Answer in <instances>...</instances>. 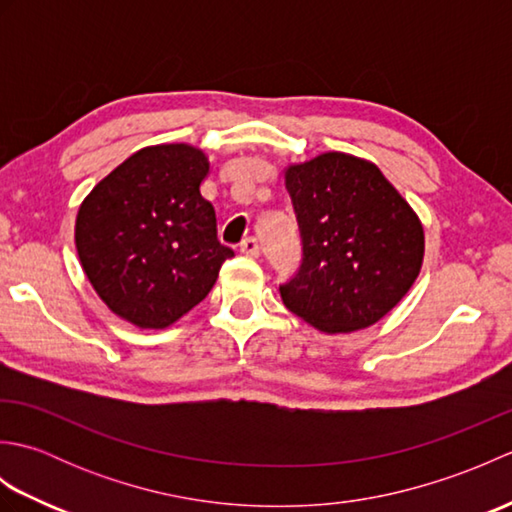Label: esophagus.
I'll return each instance as SVG.
<instances>
[{
    "mask_svg": "<svg viewBox=\"0 0 512 512\" xmlns=\"http://www.w3.org/2000/svg\"><path fill=\"white\" fill-rule=\"evenodd\" d=\"M239 250H242V255L246 257H259V242L255 237H246Z\"/></svg>",
    "mask_w": 512,
    "mask_h": 512,
    "instance_id": "1",
    "label": "esophagus"
}]
</instances>
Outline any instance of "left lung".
Returning a JSON list of instances; mask_svg holds the SVG:
<instances>
[{"label": "left lung", "instance_id": "1", "mask_svg": "<svg viewBox=\"0 0 512 512\" xmlns=\"http://www.w3.org/2000/svg\"><path fill=\"white\" fill-rule=\"evenodd\" d=\"M303 259L284 306L325 334L378 323L418 279L424 228L374 162L323 151L284 169Z\"/></svg>", "mask_w": 512, "mask_h": 512}]
</instances>
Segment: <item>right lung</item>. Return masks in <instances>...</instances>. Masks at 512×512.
<instances>
[{
    "instance_id": "obj_1",
    "label": "right lung",
    "mask_w": 512,
    "mask_h": 512,
    "mask_svg": "<svg viewBox=\"0 0 512 512\" xmlns=\"http://www.w3.org/2000/svg\"><path fill=\"white\" fill-rule=\"evenodd\" d=\"M209 156L187 143L138 149L85 195L74 244L85 277L116 317L162 330L209 295L235 253L217 239L200 187Z\"/></svg>"
}]
</instances>
